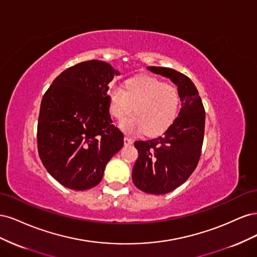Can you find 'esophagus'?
<instances>
[{
  "mask_svg": "<svg viewBox=\"0 0 257 257\" xmlns=\"http://www.w3.org/2000/svg\"><path fill=\"white\" fill-rule=\"evenodd\" d=\"M132 144H133V139H131L128 137H124V145L128 146V145H132Z\"/></svg>",
  "mask_w": 257,
  "mask_h": 257,
  "instance_id": "obj_1",
  "label": "esophagus"
}]
</instances>
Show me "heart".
<instances>
[{
	"mask_svg": "<svg viewBox=\"0 0 257 257\" xmlns=\"http://www.w3.org/2000/svg\"><path fill=\"white\" fill-rule=\"evenodd\" d=\"M110 114L127 133L144 132L147 136H159L166 132L177 119L180 109V95L173 84L152 78L139 77L124 82L123 89L112 88L108 92Z\"/></svg>",
	"mask_w": 257,
	"mask_h": 257,
	"instance_id": "1",
	"label": "heart"
}]
</instances>
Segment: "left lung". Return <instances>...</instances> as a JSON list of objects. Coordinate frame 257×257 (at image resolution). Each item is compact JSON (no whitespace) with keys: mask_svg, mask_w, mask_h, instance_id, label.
I'll return each mask as SVG.
<instances>
[{"mask_svg":"<svg viewBox=\"0 0 257 257\" xmlns=\"http://www.w3.org/2000/svg\"><path fill=\"white\" fill-rule=\"evenodd\" d=\"M178 88L181 109L164 134L146 142H135L138 159L132 179L146 193L162 195L174 191L195 170L205 134V109L195 84L188 76L168 67L148 66Z\"/></svg>","mask_w":257,"mask_h":257,"instance_id":"left-lung-1","label":"left lung"}]
</instances>
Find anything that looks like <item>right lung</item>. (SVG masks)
<instances>
[{
	"mask_svg": "<svg viewBox=\"0 0 257 257\" xmlns=\"http://www.w3.org/2000/svg\"><path fill=\"white\" fill-rule=\"evenodd\" d=\"M119 72L99 60L62 72L43 96L37 149L47 172L76 191L102 180L107 163L123 147L109 114L108 84Z\"/></svg>",
	"mask_w": 257,
	"mask_h": 257,
	"instance_id": "right-lung-1",
	"label": "right lung"
}]
</instances>
